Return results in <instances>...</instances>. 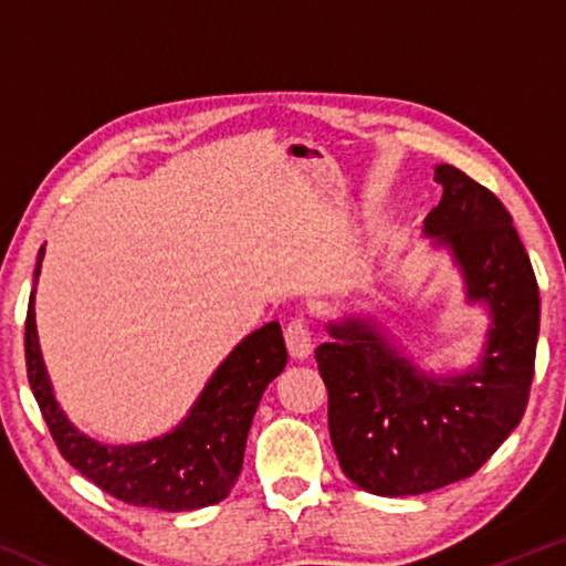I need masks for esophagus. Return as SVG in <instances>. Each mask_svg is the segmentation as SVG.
Here are the masks:
<instances>
[{
	"instance_id": "1",
	"label": "esophagus",
	"mask_w": 566,
	"mask_h": 566,
	"mask_svg": "<svg viewBox=\"0 0 566 566\" xmlns=\"http://www.w3.org/2000/svg\"><path fill=\"white\" fill-rule=\"evenodd\" d=\"M284 339L292 357L304 359L312 354V334H310V324H306L304 317H294L290 324H286Z\"/></svg>"
}]
</instances>
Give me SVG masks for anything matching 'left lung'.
Listing matches in <instances>:
<instances>
[{
    "mask_svg": "<svg viewBox=\"0 0 566 566\" xmlns=\"http://www.w3.org/2000/svg\"><path fill=\"white\" fill-rule=\"evenodd\" d=\"M424 234L462 270L469 302L490 306L482 361L454 377L424 375L379 324L347 317L314 352L329 395V437L342 472L379 496L424 494L472 476L510 437L530 401L539 286L512 217L452 165Z\"/></svg>",
    "mask_w": 566,
    "mask_h": 566,
    "instance_id": "left-lung-1",
    "label": "left lung"
}]
</instances>
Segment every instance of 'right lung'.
<instances>
[{
    "mask_svg": "<svg viewBox=\"0 0 566 566\" xmlns=\"http://www.w3.org/2000/svg\"><path fill=\"white\" fill-rule=\"evenodd\" d=\"M44 247L36 256L34 284ZM27 377L62 457L114 500L165 512H189L222 502L244 462L247 434L270 381L286 364L280 322L237 344L219 364L189 415L157 439L139 444H102L82 434L60 409L46 377L34 324V290L24 324Z\"/></svg>",
    "mask_w": 566,
    "mask_h": 566,
    "instance_id": "obj_1",
    "label": "right lung"
}]
</instances>
